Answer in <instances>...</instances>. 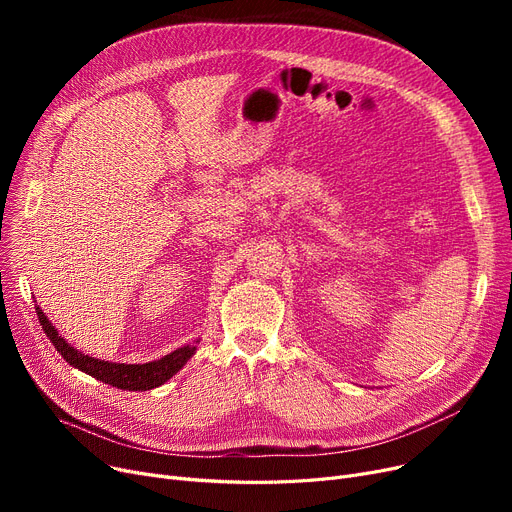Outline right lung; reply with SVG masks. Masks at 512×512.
<instances>
[{"label": "right lung", "instance_id": "1", "mask_svg": "<svg viewBox=\"0 0 512 512\" xmlns=\"http://www.w3.org/2000/svg\"><path fill=\"white\" fill-rule=\"evenodd\" d=\"M37 317H39V324L43 326V332L47 334V338L53 342V346L58 348V353L76 369L85 371L89 375H93L95 380L99 382H105L110 386H116L120 390H151V388H157L164 382H168L174 373H178L184 363L191 359L195 355L197 348L186 344L182 348H178V351L161 357L157 361H151V363H143V365H124V363H107V361H99V359H93L89 355H83L78 353L74 346H70L60 334L58 330L51 326V321L45 317V313L37 307Z\"/></svg>", "mask_w": 512, "mask_h": 512}]
</instances>
